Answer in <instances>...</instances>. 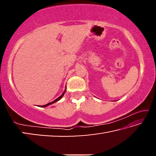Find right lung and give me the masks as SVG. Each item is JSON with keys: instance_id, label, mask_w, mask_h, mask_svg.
Wrapping results in <instances>:
<instances>
[{"instance_id": "right-lung-1", "label": "right lung", "mask_w": 156, "mask_h": 156, "mask_svg": "<svg viewBox=\"0 0 156 156\" xmlns=\"http://www.w3.org/2000/svg\"><path fill=\"white\" fill-rule=\"evenodd\" d=\"M65 91H66V89H65V91H64V92H63V93H62V94L61 95V96H60V97H58V98H57V99H56V100H54V101H53V102H49V103H48V104H47V105H43V106H42L41 107H47V106H48V105H51V104H53V103H54V102H57V101H58V100H60V99H61V98H62V97L63 96V95H64V94H65Z\"/></svg>"}]
</instances>
